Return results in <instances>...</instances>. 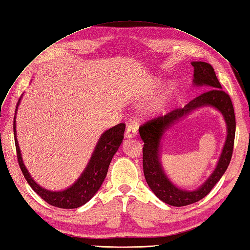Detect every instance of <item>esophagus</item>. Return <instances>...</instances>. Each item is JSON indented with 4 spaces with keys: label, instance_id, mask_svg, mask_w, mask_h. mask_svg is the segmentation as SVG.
I'll list each match as a JSON object with an SVG mask.
<instances>
[{
    "label": "esophagus",
    "instance_id": "1",
    "mask_svg": "<svg viewBox=\"0 0 250 250\" xmlns=\"http://www.w3.org/2000/svg\"><path fill=\"white\" fill-rule=\"evenodd\" d=\"M137 132H138V125L136 123H129L126 128L125 137L126 138H133L137 136Z\"/></svg>",
    "mask_w": 250,
    "mask_h": 250
}]
</instances>
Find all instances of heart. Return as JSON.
I'll use <instances>...</instances> for the list:
<instances>
[{
	"instance_id": "1",
	"label": "heart",
	"mask_w": 250,
	"mask_h": 250,
	"mask_svg": "<svg viewBox=\"0 0 250 250\" xmlns=\"http://www.w3.org/2000/svg\"><path fill=\"white\" fill-rule=\"evenodd\" d=\"M167 99H168V94H165L164 97H162V98L158 101V102H157L156 104H154L153 108H154V109H160L161 107L165 104V102H166V100H167Z\"/></svg>"
}]
</instances>
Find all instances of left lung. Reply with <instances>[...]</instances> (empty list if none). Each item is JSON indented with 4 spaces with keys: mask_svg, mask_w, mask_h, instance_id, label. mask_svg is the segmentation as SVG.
Instances as JSON below:
<instances>
[{
    "mask_svg": "<svg viewBox=\"0 0 250 250\" xmlns=\"http://www.w3.org/2000/svg\"><path fill=\"white\" fill-rule=\"evenodd\" d=\"M194 67L193 82L195 85H206L208 89L195 97L184 107H178L164 116L148 120L139 128L140 136L144 142L143 170L148 186L153 193L166 204L171 206H186L195 203L210 192L218 183L230 163L235 134V117L231 99L226 93L215 76L212 66L205 62H192ZM210 104L219 109L225 116L228 124V139L219 163L214 173L198 191L186 192L179 190L167 179L158 161V149L161 134L164 129L192 109Z\"/></svg>",
    "mask_w": 250,
    "mask_h": 250,
    "instance_id": "left-lung-1",
    "label": "left lung"
}]
</instances>
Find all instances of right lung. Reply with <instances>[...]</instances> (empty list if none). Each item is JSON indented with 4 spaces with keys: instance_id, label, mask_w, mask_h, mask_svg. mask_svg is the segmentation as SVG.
I'll use <instances>...</instances> for the list:
<instances>
[{
    "instance_id": "add662e5",
    "label": "right lung",
    "mask_w": 250,
    "mask_h": 250,
    "mask_svg": "<svg viewBox=\"0 0 250 250\" xmlns=\"http://www.w3.org/2000/svg\"><path fill=\"white\" fill-rule=\"evenodd\" d=\"M20 103V99L18 105ZM17 105V108H18ZM17 111V110H16ZM125 124L120 123L113 126L110 129L106 130L98 142L96 149L93 151L92 157L87 165L86 169L79 178V180L68 189L63 191H49L41 186H39L31 179L28 171L25 168L21 151H20L18 141L16 138V118L13 121V133H15V143L17 149V157L20 168L24 174L27 183L47 203L63 209H72L87 203L102 185L103 181L108 171V167L112 157L117 152L124 138Z\"/></svg>"
}]
</instances>
